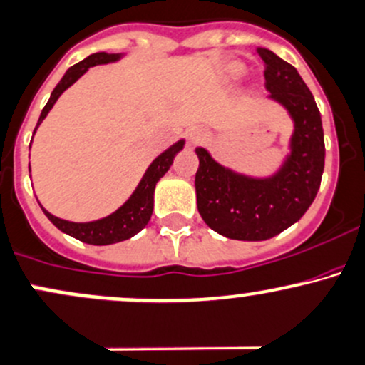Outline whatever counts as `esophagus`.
I'll list each match as a JSON object with an SVG mask.
<instances>
[{
  "instance_id": "34e87169",
  "label": "esophagus",
  "mask_w": 365,
  "mask_h": 365,
  "mask_svg": "<svg viewBox=\"0 0 365 365\" xmlns=\"http://www.w3.org/2000/svg\"><path fill=\"white\" fill-rule=\"evenodd\" d=\"M185 135H187V140H189V143H192V145H197V143H201L204 140V133L201 128H189Z\"/></svg>"
}]
</instances>
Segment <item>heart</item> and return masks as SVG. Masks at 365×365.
<instances>
[{
	"instance_id": "heart-1",
	"label": "heart",
	"mask_w": 365,
	"mask_h": 365,
	"mask_svg": "<svg viewBox=\"0 0 365 365\" xmlns=\"http://www.w3.org/2000/svg\"><path fill=\"white\" fill-rule=\"evenodd\" d=\"M225 72H227V78L239 79V78H242L244 74H246V67H244L241 62H230L225 67Z\"/></svg>"
}]
</instances>
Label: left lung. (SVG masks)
Instances as JSON below:
<instances>
[{
	"label": "left lung",
	"instance_id": "8db88e82",
	"mask_svg": "<svg viewBox=\"0 0 365 365\" xmlns=\"http://www.w3.org/2000/svg\"><path fill=\"white\" fill-rule=\"evenodd\" d=\"M268 100L293 121L287 152L272 173L255 176L220 164L202 147L195 149V197L204 223L237 241H267L298 222L317 195L324 173V130L314 95L291 63L267 48Z\"/></svg>",
	"mask_w": 365,
	"mask_h": 365
}]
</instances>
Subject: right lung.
I'll return each mask as SVG.
<instances>
[{"instance_id":"right-lung-1","label":"right lung","mask_w":365,"mask_h":365,"mask_svg":"<svg viewBox=\"0 0 365 365\" xmlns=\"http://www.w3.org/2000/svg\"><path fill=\"white\" fill-rule=\"evenodd\" d=\"M124 55L126 53L97 51V53H91L90 57H86L85 60L76 63V66H72L71 69H67L66 74H63L62 79L58 81V85L55 86L53 91H51L50 100L46 102L45 109L41 110V115H39L38 124H36L34 128V133L38 131L39 124L45 121L48 112H50L51 107L55 106V102H57L60 95H62L67 88L74 85L83 74H86V71L90 69V67L119 62ZM31 142H33V140H31ZM183 145H185V140L180 138L178 142H175L173 145L161 152V154L149 164V168L145 170V173H143L138 185L135 187L133 194H131L130 197L123 202V206H119L114 213L103 216V218L93 220V222H69V220H63L51 215L50 211H46L45 207H43V204H39V206H41L46 218L50 220L58 230L71 235V237L78 239V241L93 244V246H107V244L126 241V239H131L133 235H137L138 232L142 230V228H145L147 223H149L152 210H154L155 185H158L159 180H161L163 176L166 175V171L171 168L175 155L178 154L180 150H183Z\"/></svg>"}]
</instances>
